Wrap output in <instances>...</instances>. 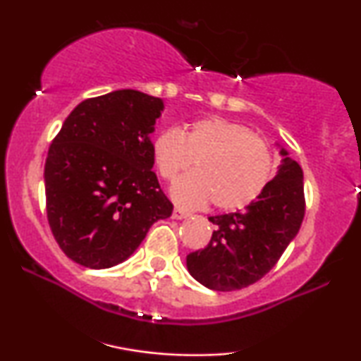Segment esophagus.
<instances>
[{"label": "esophagus", "mask_w": 361, "mask_h": 361, "mask_svg": "<svg viewBox=\"0 0 361 361\" xmlns=\"http://www.w3.org/2000/svg\"><path fill=\"white\" fill-rule=\"evenodd\" d=\"M187 216H189V212H185L182 209H174V212H172V219H176V220L187 219Z\"/></svg>", "instance_id": "34e87169"}]
</instances>
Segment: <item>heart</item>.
Here are the masks:
<instances>
[{
    "instance_id": "obj_1",
    "label": "heart",
    "mask_w": 361,
    "mask_h": 361,
    "mask_svg": "<svg viewBox=\"0 0 361 361\" xmlns=\"http://www.w3.org/2000/svg\"><path fill=\"white\" fill-rule=\"evenodd\" d=\"M152 159L169 182L195 161L197 171L172 187V199L189 209L214 202L221 212L243 210L264 194L274 176L268 142L248 126L220 116L197 120L184 131H159L152 140Z\"/></svg>"
}]
</instances>
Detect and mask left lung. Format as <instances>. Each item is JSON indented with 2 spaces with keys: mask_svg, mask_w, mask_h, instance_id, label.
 Returning <instances> with one entry per match:
<instances>
[{
  "mask_svg": "<svg viewBox=\"0 0 361 361\" xmlns=\"http://www.w3.org/2000/svg\"><path fill=\"white\" fill-rule=\"evenodd\" d=\"M284 156L278 174L255 204L243 212L209 216L214 235L204 250L187 255L189 273L214 290L255 284L274 268L298 235L305 214L304 174Z\"/></svg>",
  "mask_w": 361,
  "mask_h": 361,
  "instance_id": "left-lung-1",
  "label": "left lung"
}]
</instances>
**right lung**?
Segmentation results:
<instances>
[{
  "label": "right lung",
  "instance_id": "1",
  "mask_svg": "<svg viewBox=\"0 0 361 361\" xmlns=\"http://www.w3.org/2000/svg\"><path fill=\"white\" fill-rule=\"evenodd\" d=\"M162 106L137 90L87 98L52 140L44 169L47 220L75 263L111 268L135 253L152 224L172 215L152 171L149 133Z\"/></svg>",
  "mask_w": 361,
  "mask_h": 361
}]
</instances>
